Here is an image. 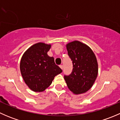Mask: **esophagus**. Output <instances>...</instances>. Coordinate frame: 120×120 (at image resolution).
Returning a JSON list of instances; mask_svg holds the SVG:
<instances>
[{
  "instance_id": "1",
  "label": "esophagus",
  "mask_w": 120,
  "mask_h": 120,
  "mask_svg": "<svg viewBox=\"0 0 120 120\" xmlns=\"http://www.w3.org/2000/svg\"><path fill=\"white\" fill-rule=\"evenodd\" d=\"M59 67H60V68H61V70H63V65H60V66H59Z\"/></svg>"
}]
</instances>
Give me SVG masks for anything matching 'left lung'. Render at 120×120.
Listing matches in <instances>:
<instances>
[{
  "label": "left lung",
  "instance_id": "obj_1",
  "mask_svg": "<svg viewBox=\"0 0 120 120\" xmlns=\"http://www.w3.org/2000/svg\"><path fill=\"white\" fill-rule=\"evenodd\" d=\"M68 54L72 61L70 75H64L68 89L75 95L89 90L97 78L98 64L95 53L85 43L74 41L66 45Z\"/></svg>",
  "mask_w": 120,
  "mask_h": 120
}]
</instances>
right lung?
I'll list each match as a JSON object with an SVG mask.
<instances>
[{"label":"right lung","instance_id":"add662e5","mask_svg":"<svg viewBox=\"0 0 120 120\" xmlns=\"http://www.w3.org/2000/svg\"><path fill=\"white\" fill-rule=\"evenodd\" d=\"M51 44L39 42L33 45L23 54L20 71L24 82L31 90L41 92L52 83L54 77L62 70L48 55Z\"/></svg>","mask_w":120,"mask_h":120}]
</instances>
